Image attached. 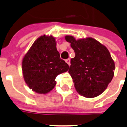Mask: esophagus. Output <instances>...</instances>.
I'll return each mask as SVG.
<instances>
[{
	"label": "esophagus",
	"mask_w": 127,
	"mask_h": 127,
	"mask_svg": "<svg viewBox=\"0 0 127 127\" xmlns=\"http://www.w3.org/2000/svg\"><path fill=\"white\" fill-rule=\"evenodd\" d=\"M65 61H66V63L68 64L69 66L70 65V60L69 59H66V60Z\"/></svg>",
	"instance_id": "esophagus-1"
}]
</instances>
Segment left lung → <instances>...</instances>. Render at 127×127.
Here are the masks:
<instances>
[{
  "instance_id": "8db88e82",
  "label": "left lung",
  "mask_w": 127,
  "mask_h": 127,
  "mask_svg": "<svg viewBox=\"0 0 127 127\" xmlns=\"http://www.w3.org/2000/svg\"><path fill=\"white\" fill-rule=\"evenodd\" d=\"M65 40L75 52L68 72L76 91L86 98L100 95L114 75L115 63L108 49L91 37L76 40L68 35Z\"/></svg>"
}]
</instances>
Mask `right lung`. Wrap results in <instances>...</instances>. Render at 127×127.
<instances>
[{"mask_svg":"<svg viewBox=\"0 0 127 127\" xmlns=\"http://www.w3.org/2000/svg\"><path fill=\"white\" fill-rule=\"evenodd\" d=\"M52 36L43 35L35 40L23 59V75L28 87L40 94L51 91L59 74L68 71L69 66L61 59Z\"/></svg>","mask_w":127,"mask_h":127,"instance_id":"obj_1","label":"right lung"}]
</instances>
